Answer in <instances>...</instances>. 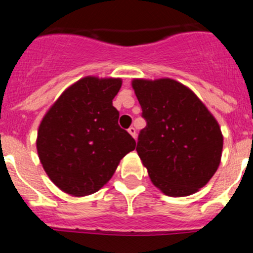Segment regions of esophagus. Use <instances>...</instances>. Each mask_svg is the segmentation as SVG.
<instances>
[{"mask_svg": "<svg viewBox=\"0 0 253 253\" xmlns=\"http://www.w3.org/2000/svg\"><path fill=\"white\" fill-rule=\"evenodd\" d=\"M128 133H129L130 135L133 136V138H135V136H136V133H135V128H134V127H129V128H128Z\"/></svg>", "mask_w": 253, "mask_h": 253, "instance_id": "34e87169", "label": "esophagus"}]
</instances>
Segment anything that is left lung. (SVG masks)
Wrapping results in <instances>:
<instances>
[{"label": "left lung", "mask_w": 253, "mask_h": 253, "mask_svg": "<svg viewBox=\"0 0 253 253\" xmlns=\"http://www.w3.org/2000/svg\"><path fill=\"white\" fill-rule=\"evenodd\" d=\"M132 88L147 123L136 152L151 182L172 197L199 191L221 162L223 136L216 119L193 90L172 78H134Z\"/></svg>", "instance_id": "left-lung-1"}]
</instances>
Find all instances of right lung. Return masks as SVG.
<instances>
[{"label": "right lung", "instance_id": "right-lung-1", "mask_svg": "<svg viewBox=\"0 0 253 253\" xmlns=\"http://www.w3.org/2000/svg\"><path fill=\"white\" fill-rule=\"evenodd\" d=\"M121 84V78H81L64 90L39 125L40 163L69 195L96 193L135 149L134 139L118 125L119 112L113 106Z\"/></svg>", "mask_w": 253, "mask_h": 253}]
</instances>
